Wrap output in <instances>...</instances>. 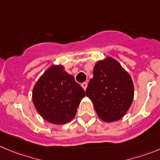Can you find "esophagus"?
<instances>
[{
	"label": "esophagus",
	"mask_w": 160,
	"mask_h": 160,
	"mask_svg": "<svg viewBox=\"0 0 160 160\" xmlns=\"http://www.w3.org/2000/svg\"><path fill=\"white\" fill-rule=\"evenodd\" d=\"M81 86H82V88H83V90H86V89H87V87H88V83H86V82H85V83H83L81 84Z\"/></svg>",
	"instance_id": "obj_1"
}]
</instances>
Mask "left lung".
Here are the masks:
<instances>
[{"label":"left lung","instance_id":"obj_1","mask_svg":"<svg viewBox=\"0 0 160 160\" xmlns=\"http://www.w3.org/2000/svg\"><path fill=\"white\" fill-rule=\"evenodd\" d=\"M86 95L92 101L101 120L116 122L125 115L132 105L133 82L117 60L106 57L95 65Z\"/></svg>","mask_w":160,"mask_h":160}]
</instances>
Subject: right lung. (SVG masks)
<instances>
[{"label": "right lung", "mask_w": 160, "mask_h": 160, "mask_svg": "<svg viewBox=\"0 0 160 160\" xmlns=\"http://www.w3.org/2000/svg\"><path fill=\"white\" fill-rule=\"evenodd\" d=\"M84 90L65 71L62 65L49 67L32 91V102L43 119L55 125L71 122L77 114Z\"/></svg>", "instance_id": "right-lung-1"}]
</instances>
